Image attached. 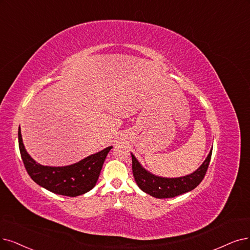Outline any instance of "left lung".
Listing matches in <instances>:
<instances>
[{"mask_svg":"<svg viewBox=\"0 0 250 250\" xmlns=\"http://www.w3.org/2000/svg\"><path fill=\"white\" fill-rule=\"evenodd\" d=\"M211 154L212 148L209 152L202 165L193 173L174 178L157 176L148 172L137 161L134 155L131 154L133 176L139 188L145 193L159 199L173 198L175 196L192 191L202 182V179L206 174L209 162H210Z\"/></svg>","mask_w":250,"mask_h":250,"instance_id":"8db88e82","label":"left lung"}]
</instances>
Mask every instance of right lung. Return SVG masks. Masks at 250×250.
Wrapping results in <instances>:
<instances>
[{
    "label": "right lung",
    "instance_id": "add662e5",
    "mask_svg": "<svg viewBox=\"0 0 250 250\" xmlns=\"http://www.w3.org/2000/svg\"><path fill=\"white\" fill-rule=\"evenodd\" d=\"M18 145L24 167L33 181L50 192L68 197L83 195L94 188L106 155L113 147L107 146L72 165L52 167L37 163L27 154L21 127L18 129Z\"/></svg>",
    "mask_w": 250,
    "mask_h": 250
}]
</instances>
